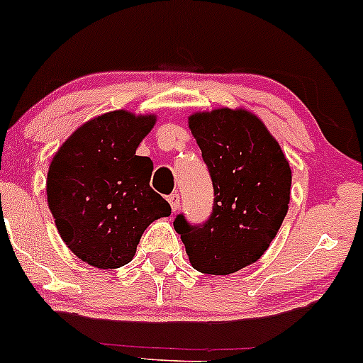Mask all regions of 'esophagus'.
<instances>
[{
    "instance_id": "esophagus-1",
    "label": "esophagus",
    "mask_w": 363,
    "mask_h": 363,
    "mask_svg": "<svg viewBox=\"0 0 363 363\" xmlns=\"http://www.w3.org/2000/svg\"><path fill=\"white\" fill-rule=\"evenodd\" d=\"M167 200H169L170 206H172V212H177L179 205H181V196H179L177 193H172L169 198H167Z\"/></svg>"
}]
</instances>
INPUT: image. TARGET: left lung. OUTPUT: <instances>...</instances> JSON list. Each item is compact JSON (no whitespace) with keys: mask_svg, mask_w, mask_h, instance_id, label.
I'll return each mask as SVG.
<instances>
[{"mask_svg":"<svg viewBox=\"0 0 363 363\" xmlns=\"http://www.w3.org/2000/svg\"><path fill=\"white\" fill-rule=\"evenodd\" d=\"M213 184L212 213L191 224L179 213L191 265L203 274L227 276L257 262L288 213L291 169L279 143L248 111L220 108L189 117Z\"/></svg>","mask_w":363,"mask_h":363,"instance_id":"1","label":"left lung"}]
</instances>
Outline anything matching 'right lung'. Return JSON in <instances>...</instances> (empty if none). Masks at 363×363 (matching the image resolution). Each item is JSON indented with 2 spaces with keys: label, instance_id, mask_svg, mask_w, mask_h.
<instances>
[{
  "label": "right lung",
  "instance_id": "1",
  "mask_svg": "<svg viewBox=\"0 0 363 363\" xmlns=\"http://www.w3.org/2000/svg\"><path fill=\"white\" fill-rule=\"evenodd\" d=\"M153 123V115L110 111L79 127L51 162L48 205L62 240L86 264H129L146 227L172 212L150 186L153 162L136 155Z\"/></svg>",
  "mask_w": 363,
  "mask_h": 363
}]
</instances>
